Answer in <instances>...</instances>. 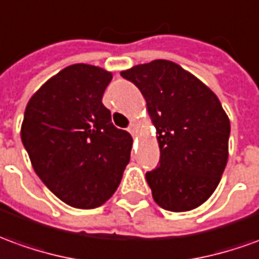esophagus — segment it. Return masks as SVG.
<instances>
[{"label":"esophagus","mask_w":259,"mask_h":259,"mask_svg":"<svg viewBox=\"0 0 259 259\" xmlns=\"http://www.w3.org/2000/svg\"><path fill=\"white\" fill-rule=\"evenodd\" d=\"M129 132H130V133H132V135L135 136L136 133L139 132V124L136 123V122H133V123H132L129 126Z\"/></svg>","instance_id":"esophagus-1"}]
</instances>
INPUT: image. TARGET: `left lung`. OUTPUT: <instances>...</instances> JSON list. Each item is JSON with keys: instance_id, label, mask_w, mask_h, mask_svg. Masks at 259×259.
<instances>
[{"instance_id": "8db88e82", "label": "left lung", "mask_w": 259, "mask_h": 259, "mask_svg": "<svg viewBox=\"0 0 259 259\" xmlns=\"http://www.w3.org/2000/svg\"><path fill=\"white\" fill-rule=\"evenodd\" d=\"M147 104L160 147V165L146 174L155 203L171 211L196 209L210 198L229 158L230 120L211 91L169 60L120 73Z\"/></svg>"}]
</instances>
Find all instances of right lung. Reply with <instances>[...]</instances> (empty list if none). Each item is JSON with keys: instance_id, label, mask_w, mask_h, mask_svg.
Masks as SVG:
<instances>
[{"instance_id": "obj_1", "label": "right lung", "mask_w": 259, "mask_h": 259, "mask_svg": "<svg viewBox=\"0 0 259 259\" xmlns=\"http://www.w3.org/2000/svg\"><path fill=\"white\" fill-rule=\"evenodd\" d=\"M111 79L101 67H66L32 95L23 115L21 139L35 172L77 209L104 205L129 164L133 139L102 104Z\"/></svg>"}]
</instances>
